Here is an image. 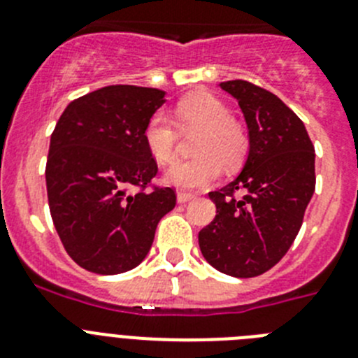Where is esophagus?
<instances>
[{"label":"esophagus","mask_w":358,"mask_h":358,"mask_svg":"<svg viewBox=\"0 0 358 358\" xmlns=\"http://www.w3.org/2000/svg\"><path fill=\"white\" fill-rule=\"evenodd\" d=\"M193 199H195V195H192V193H186V192L177 193V202H179V204H186V202L193 201Z\"/></svg>","instance_id":"obj_1"}]
</instances>
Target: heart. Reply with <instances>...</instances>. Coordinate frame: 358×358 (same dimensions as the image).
<instances>
[{"label":"heart","mask_w":358,"mask_h":358,"mask_svg":"<svg viewBox=\"0 0 358 358\" xmlns=\"http://www.w3.org/2000/svg\"><path fill=\"white\" fill-rule=\"evenodd\" d=\"M177 122L185 131H199L193 159L177 162L163 176V181L177 189L204 188L218 179L222 165L236 169L245 162L248 138L241 124L231 111L211 94H195L176 108ZM143 142L154 162L166 165L176 156L177 131L163 113H154L143 129Z\"/></svg>","instance_id":"heart-1"}]
</instances>
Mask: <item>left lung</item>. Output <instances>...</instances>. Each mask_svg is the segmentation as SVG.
<instances>
[{"label":"left lung","instance_id":"8db88e82","mask_svg":"<svg viewBox=\"0 0 358 358\" xmlns=\"http://www.w3.org/2000/svg\"><path fill=\"white\" fill-rule=\"evenodd\" d=\"M220 88L243 111L248 154L234 181L209 193L216 216L199 232V247L218 271L250 278L273 268L293 245L316 188V154L303 122L275 94L243 80Z\"/></svg>","mask_w":358,"mask_h":358}]
</instances>
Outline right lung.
I'll use <instances>...</instances> for the list:
<instances>
[{
    "instance_id": "right-lung-1",
    "label": "right lung",
    "mask_w": 358,
    "mask_h": 358,
    "mask_svg": "<svg viewBox=\"0 0 358 358\" xmlns=\"http://www.w3.org/2000/svg\"><path fill=\"white\" fill-rule=\"evenodd\" d=\"M166 92L111 85L72 101L51 134L45 186L52 224L85 270L117 275L149 254L159 220L176 206L172 188H145L157 165L143 142Z\"/></svg>"
}]
</instances>
